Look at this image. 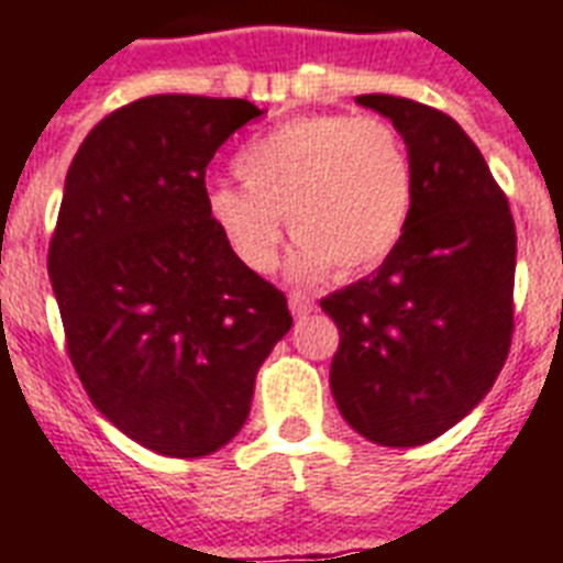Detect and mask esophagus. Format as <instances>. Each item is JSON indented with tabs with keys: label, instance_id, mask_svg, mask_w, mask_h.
Wrapping results in <instances>:
<instances>
[{
	"label": "esophagus",
	"instance_id": "esophagus-1",
	"mask_svg": "<svg viewBox=\"0 0 563 563\" xmlns=\"http://www.w3.org/2000/svg\"><path fill=\"white\" fill-rule=\"evenodd\" d=\"M312 307H316V300H312L310 295H303V291H291L289 295V310L295 312V316H307Z\"/></svg>",
	"mask_w": 563,
	"mask_h": 563
}]
</instances>
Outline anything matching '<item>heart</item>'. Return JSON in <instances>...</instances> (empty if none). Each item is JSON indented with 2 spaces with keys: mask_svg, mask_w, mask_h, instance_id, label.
Wrapping results in <instances>:
<instances>
[{
  "mask_svg": "<svg viewBox=\"0 0 563 563\" xmlns=\"http://www.w3.org/2000/svg\"><path fill=\"white\" fill-rule=\"evenodd\" d=\"M242 186H214L206 209L253 272L277 263L283 221L298 274L372 272L396 251L413 212V162L384 118L310 114L253 139L235 158Z\"/></svg>",
  "mask_w": 563,
  "mask_h": 563,
  "instance_id": "b5f03b06",
  "label": "heart"
}]
</instances>
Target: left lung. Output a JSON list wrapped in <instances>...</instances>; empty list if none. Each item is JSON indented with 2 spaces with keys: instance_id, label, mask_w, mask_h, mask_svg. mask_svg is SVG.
<instances>
[{
  "instance_id": "8db88e82",
  "label": "left lung",
  "mask_w": 563,
  "mask_h": 563,
  "mask_svg": "<svg viewBox=\"0 0 563 563\" xmlns=\"http://www.w3.org/2000/svg\"><path fill=\"white\" fill-rule=\"evenodd\" d=\"M357 102L401 132L416 191L384 265L321 298L339 328L330 389L357 434L410 449L461 422L508 360L517 227L482 150L445 111L389 93Z\"/></svg>"
}]
</instances>
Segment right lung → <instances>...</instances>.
Masks as SVG:
<instances>
[{
	"label": "right lung",
	"instance_id": "right-lung-1",
	"mask_svg": "<svg viewBox=\"0 0 563 563\" xmlns=\"http://www.w3.org/2000/svg\"><path fill=\"white\" fill-rule=\"evenodd\" d=\"M263 111L156 93L81 141L49 239V280L85 393L165 457L239 434L263 360L291 328L274 283L230 251L206 209V167Z\"/></svg>",
	"mask_w": 563,
	"mask_h": 563
}]
</instances>
